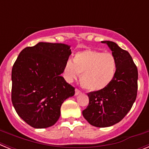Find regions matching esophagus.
Segmentation results:
<instances>
[{
    "label": "esophagus",
    "mask_w": 149,
    "mask_h": 149,
    "mask_svg": "<svg viewBox=\"0 0 149 149\" xmlns=\"http://www.w3.org/2000/svg\"><path fill=\"white\" fill-rule=\"evenodd\" d=\"M81 91L78 89H75V95H77L81 94Z\"/></svg>",
    "instance_id": "34e87169"
}]
</instances>
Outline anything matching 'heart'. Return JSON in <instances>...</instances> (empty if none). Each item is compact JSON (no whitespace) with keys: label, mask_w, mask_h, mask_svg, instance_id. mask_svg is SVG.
Here are the masks:
<instances>
[{"label":"heart","mask_w":149,"mask_h":149,"mask_svg":"<svg viewBox=\"0 0 149 149\" xmlns=\"http://www.w3.org/2000/svg\"><path fill=\"white\" fill-rule=\"evenodd\" d=\"M116 69V59L112 54L87 49L76 54L73 62L67 63L65 72L68 81L81 74L80 82L84 89L99 91L113 81Z\"/></svg>","instance_id":"b5f03b06"}]
</instances>
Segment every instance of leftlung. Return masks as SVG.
<instances>
[{
    "label": "left lung",
    "instance_id": "obj_1",
    "mask_svg": "<svg viewBox=\"0 0 149 149\" xmlns=\"http://www.w3.org/2000/svg\"><path fill=\"white\" fill-rule=\"evenodd\" d=\"M106 43L116 59V74L105 89L88 93L89 105L83 110L84 117L90 125L110 127L127 115L136 98L138 71L130 54L113 42Z\"/></svg>",
    "mask_w": 149,
    "mask_h": 149
}]
</instances>
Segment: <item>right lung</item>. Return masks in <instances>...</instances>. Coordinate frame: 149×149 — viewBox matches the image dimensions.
<instances>
[{
	"instance_id": "right-lung-1",
	"label": "right lung",
	"mask_w": 149,
	"mask_h": 149,
	"mask_svg": "<svg viewBox=\"0 0 149 149\" xmlns=\"http://www.w3.org/2000/svg\"><path fill=\"white\" fill-rule=\"evenodd\" d=\"M71 54L67 45L39 42L17 57L12 69V102L31 127L54 125L63 101L74 95V87L61 76Z\"/></svg>"
}]
</instances>
